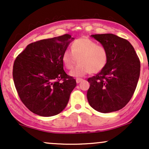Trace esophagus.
Wrapping results in <instances>:
<instances>
[{
    "label": "esophagus",
    "mask_w": 149,
    "mask_h": 149,
    "mask_svg": "<svg viewBox=\"0 0 149 149\" xmlns=\"http://www.w3.org/2000/svg\"><path fill=\"white\" fill-rule=\"evenodd\" d=\"M82 80H83V79H82V78H76V83H80V82L82 81Z\"/></svg>",
    "instance_id": "esophagus-1"
}]
</instances>
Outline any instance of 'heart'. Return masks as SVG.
Instances as JSON below:
<instances>
[{
	"instance_id": "obj_1",
	"label": "heart",
	"mask_w": 149,
	"mask_h": 149,
	"mask_svg": "<svg viewBox=\"0 0 149 149\" xmlns=\"http://www.w3.org/2000/svg\"><path fill=\"white\" fill-rule=\"evenodd\" d=\"M78 59L79 64L70 73L74 77L83 76L90 72H100L107 64L109 54L105 47L85 37L75 40L71 45V50L66 49L63 53L62 61L69 70L74 67Z\"/></svg>"
}]
</instances>
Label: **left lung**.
<instances>
[{"mask_svg": "<svg viewBox=\"0 0 149 149\" xmlns=\"http://www.w3.org/2000/svg\"><path fill=\"white\" fill-rule=\"evenodd\" d=\"M108 51L106 66L89 78V104L95 110L107 113L123 109L131 100L140 75V61L134 47L125 39L112 33L95 34Z\"/></svg>", "mask_w": 149, "mask_h": 149, "instance_id": "obj_1", "label": "left lung"}]
</instances>
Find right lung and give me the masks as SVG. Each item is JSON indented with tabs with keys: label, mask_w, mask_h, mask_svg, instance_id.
I'll return each mask as SVG.
<instances>
[{
	"label": "right lung",
	"mask_w": 149,
	"mask_h": 149,
	"mask_svg": "<svg viewBox=\"0 0 149 149\" xmlns=\"http://www.w3.org/2000/svg\"><path fill=\"white\" fill-rule=\"evenodd\" d=\"M73 39L64 34L32 42L15 59V88L20 100L33 113L49 117L67 105L76 81L64 71L62 56Z\"/></svg>",
	"instance_id": "obj_1"
}]
</instances>
